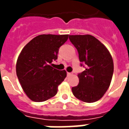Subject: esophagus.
Returning a JSON list of instances; mask_svg holds the SVG:
<instances>
[{
    "instance_id": "esophagus-1",
    "label": "esophagus",
    "mask_w": 129,
    "mask_h": 129,
    "mask_svg": "<svg viewBox=\"0 0 129 129\" xmlns=\"http://www.w3.org/2000/svg\"><path fill=\"white\" fill-rule=\"evenodd\" d=\"M67 75L69 77V76H71L72 75V73H67Z\"/></svg>"
}]
</instances>
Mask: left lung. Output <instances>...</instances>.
Segmentation results:
<instances>
[{"label":"left lung","mask_w":129,"mask_h":129,"mask_svg":"<svg viewBox=\"0 0 129 129\" xmlns=\"http://www.w3.org/2000/svg\"><path fill=\"white\" fill-rule=\"evenodd\" d=\"M69 39L79 54L81 66L79 84L72 88L73 95L84 102L101 99L108 90L113 74V61L104 45L91 35H70Z\"/></svg>","instance_id":"left-lung-1"}]
</instances>
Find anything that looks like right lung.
<instances>
[{
  "label": "right lung",
  "instance_id": "add662e5",
  "mask_svg": "<svg viewBox=\"0 0 129 129\" xmlns=\"http://www.w3.org/2000/svg\"><path fill=\"white\" fill-rule=\"evenodd\" d=\"M68 34H41L31 40L21 51L16 63V75L24 92L34 102L54 97L66 77V70L52 67L60 47Z\"/></svg>",
  "mask_w": 129,
  "mask_h": 129
}]
</instances>
